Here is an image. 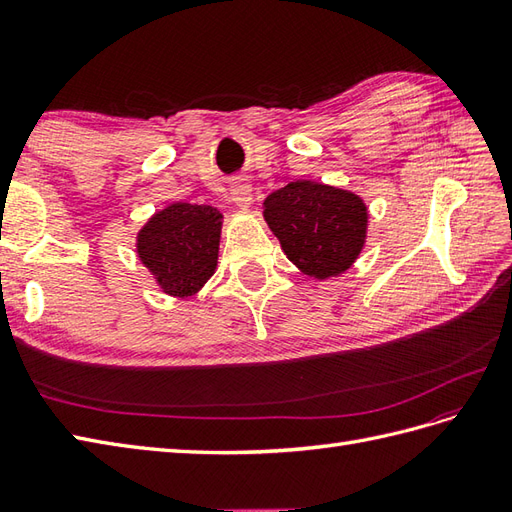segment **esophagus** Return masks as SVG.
<instances>
[{
	"instance_id": "1",
	"label": "esophagus",
	"mask_w": 512,
	"mask_h": 512,
	"mask_svg": "<svg viewBox=\"0 0 512 512\" xmlns=\"http://www.w3.org/2000/svg\"><path fill=\"white\" fill-rule=\"evenodd\" d=\"M229 190H231L233 203L238 205L240 209L251 207V203H253V188H251V183H248L246 179H235L231 183Z\"/></svg>"
}]
</instances>
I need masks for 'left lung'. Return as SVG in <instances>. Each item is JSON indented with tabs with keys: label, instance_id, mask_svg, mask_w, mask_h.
Listing matches in <instances>:
<instances>
[{
	"label": "left lung",
	"instance_id": "obj_1",
	"mask_svg": "<svg viewBox=\"0 0 512 512\" xmlns=\"http://www.w3.org/2000/svg\"><path fill=\"white\" fill-rule=\"evenodd\" d=\"M261 207L287 259L311 279L342 277L368 240V205L359 194L329 183L290 181Z\"/></svg>",
	"mask_w": 512,
	"mask_h": 512
}]
</instances>
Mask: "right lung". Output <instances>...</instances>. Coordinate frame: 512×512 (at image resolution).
Returning a JSON list of instances; mask_svg holds the SVG:
<instances>
[{
    "label": "right lung",
    "instance_id": "1",
    "mask_svg": "<svg viewBox=\"0 0 512 512\" xmlns=\"http://www.w3.org/2000/svg\"><path fill=\"white\" fill-rule=\"evenodd\" d=\"M222 214L212 205L170 203L136 233V255L160 292L188 298L201 292L218 266Z\"/></svg>",
    "mask_w": 512,
    "mask_h": 512
}]
</instances>
